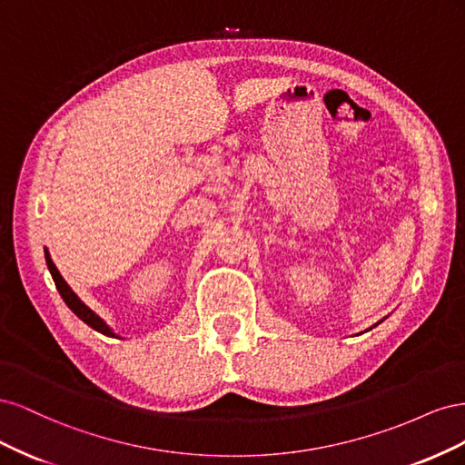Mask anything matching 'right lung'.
<instances>
[{"instance_id": "right-lung-1", "label": "right lung", "mask_w": 465, "mask_h": 465, "mask_svg": "<svg viewBox=\"0 0 465 465\" xmlns=\"http://www.w3.org/2000/svg\"><path fill=\"white\" fill-rule=\"evenodd\" d=\"M45 254H46V263H48V270H50V273H52V279H54V283H55V289H58V292L62 294V299H64V302L72 308L74 311V314L79 318V320H83L87 323V326H91L93 330H96V331H101V333H104V335H108V337H116V333L110 330V326H106V322L98 316V314H94L91 308L83 302L77 294L72 291V287H69L67 283H65V279L62 277V273L58 272V267L54 265V262H52V258H50V254H48V250H45Z\"/></svg>"}]
</instances>
